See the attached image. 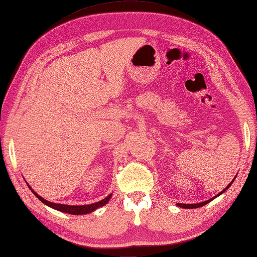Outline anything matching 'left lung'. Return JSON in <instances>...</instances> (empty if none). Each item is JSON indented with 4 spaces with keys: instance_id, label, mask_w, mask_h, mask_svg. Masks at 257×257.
Wrapping results in <instances>:
<instances>
[{
    "instance_id": "1",
    "label": "left lung",
    "mask_w": 257,
    "mask_h": 257,
    "mask_svg": "<svg viewBox=\"0 0 257 257\" xmlns=\"http://www.w3.org/2000/svg\"><path fill=\"white\" fill-rule=\"evenodd\" d=\"M236 177V176H235ZM235 177L233 178V180H232L231 181V183L228 185V186H226L223 190H222V192H220L217 196H214V197H212V198H210V199H208V200H206V201H202V202H198V204H176V206H178V207H181V208H185V209H193V208H199V207H202V206H205V205H207L208 204V202H210L211 200H213L214 198H217V197L218 196H220V195H221L222 193H224L225 192V190L226 189H228L230 186H231V185H232V183H233L234 182V180H235Z\"/></svg>"
}]
</instances>
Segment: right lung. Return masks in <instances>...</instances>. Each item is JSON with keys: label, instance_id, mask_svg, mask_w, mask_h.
Segmentation results:
<instances>
[{"label": "right lung", "instance_id": "1", "mask_svg": "<svg viewBox=\"0 0 257 257\" xmlns=\"http://www.w3.org/2000/svg\"><path fill=\"white\" fill-rule=\"evenodd\" d=\"M27 184V183H26ZM27 186L29 187V189L32 190L33 194L37 197V198L43 202V204L47 205L48 207L52 208V209H56L58 211H61V212H65V213H70V214H86L89 212H93L97 209V208H100L105 206L107 202L109 201V199L111 198V194H109L107 197H105L104 199H101L97 202H94V204H89V205H80V206H71V205H63V204H56V202H51V201H48L46 199H44L43 197L39 196L37 193L35 192V190L29 186L27 184Z\"/></svg>", "mask_w": 257, "mask_h": 257}]
</instances>
